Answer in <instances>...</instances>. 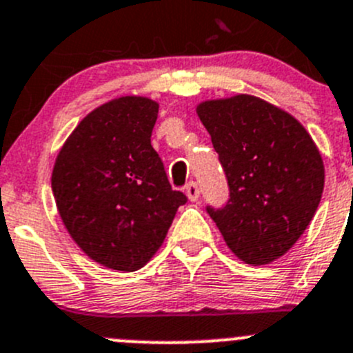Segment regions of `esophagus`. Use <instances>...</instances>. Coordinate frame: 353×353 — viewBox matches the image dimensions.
I'll use <instances>...</instances> for the list:
<instances>
[{
    "instance_id": "obj_1",
    "label": "esophagus",
    "mask_w": 353,
    "mask_h": 353,
    "mask_svg": "<svg viewBox=\"0 0 353 353\" xmlns=\"http://www.w3.org/2000/svg\"><path fill=\"white\" fill-rule=\"evenodd\" d=\"M184 190H186L188 199L192 200V202H195V200H199V196H200V188H199V184L195 183V181H192V183H188Z\"/></svg>"
}]
</instances>
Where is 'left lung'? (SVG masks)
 Listing matches in <instances>:
<instances>
[{
  "label": "left lung",
  "instance_id": "8db88e82",
  "mask_svg": "<svg viewBox=\"0 0 353 353\" xmlns=\"http://www.w3.org/2000/svg\"><path fill=\"white\" fill-rule=\"evenodd\" d=\"M196 113L228 183V200L205 210L242 261H275L303 235L321 202L317 146L296 118L254 95L207 101Z\"/></svg>",
  "mask_w": 353,
  "mask_h": 353
}]
</instances>
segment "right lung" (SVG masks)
<instances>
[{
    "label": "right lung",
    "mask_w": 353,
    "mask_h": 353,
    "mask_svg": "<svg viewBox=\"0 0 353 353\" xmlns=\"http://www.w3.org/2000/svg\"><path fill=\"white\" fill-rule=\"evenodd\" d=\"M157 117L158 104L146 97L108 102L72 130L52 172L69 235L88 258L118 272L143 268L188 202L151 146Z\"/></svg>",
    "instance_id": "add662e5"
}]
</instances>
